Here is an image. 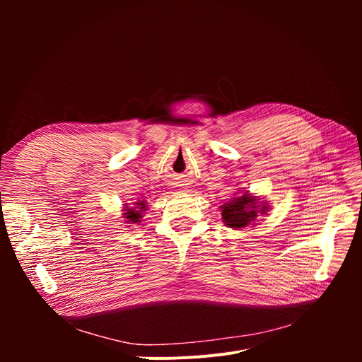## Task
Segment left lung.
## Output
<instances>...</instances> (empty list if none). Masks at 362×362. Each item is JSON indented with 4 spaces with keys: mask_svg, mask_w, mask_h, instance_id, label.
<instances>
[{
    "mask_svg": "<svg viewBox=\"0 0 362 362\" xmlns=\"http://www.w3.org/2000/svg\"><path fill=\"white\" fill-rule=\"evenodd\" d=\"M222 218L229 228H245L247 225H254L258 214L266 213L267 205H257L255 196L247 192L233 198L228 204L222 206Z\"/></svg>",
    "mask_w": 362,
    "mask_h": 362,
    "instance_id": "1",
    "label": "left lung"
}]
</instances>
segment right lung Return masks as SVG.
<instances>
[{"instance_id": "1", "label": "right lung", "mask_w": 362, "mask_h": 362, "mask_svg": "<svg viewBox=\"0 0 362 362\" xmlns=\"http://www.w3.org/2000/svg\"><path fill=\"white\" fill-rule=\"evenodd\" d=\"M146 210V204L145 201H139L136 206H127L125 208V218L128 223H139L141 218V213Z\"/></svg>"}]
</instances>
